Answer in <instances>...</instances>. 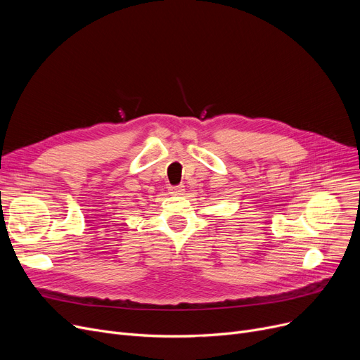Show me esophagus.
<instances>
[{
	"mask_svg": "<svg viewBox=\"0 0 360 360\" xmlns=\"http://www.w3.org/2000/svg\"><path fill=\"white\" fill-rule=\"evenodd\" d=\"M169 191H170V194H174V195H179V194H182L184 193V186H172V188H169Z\"/></svg>",
	"mask_w": 360,
	"mask_h": 360,
	"instance_id": "34e87169",
	"label": "esophagus"
}]
</instances>
